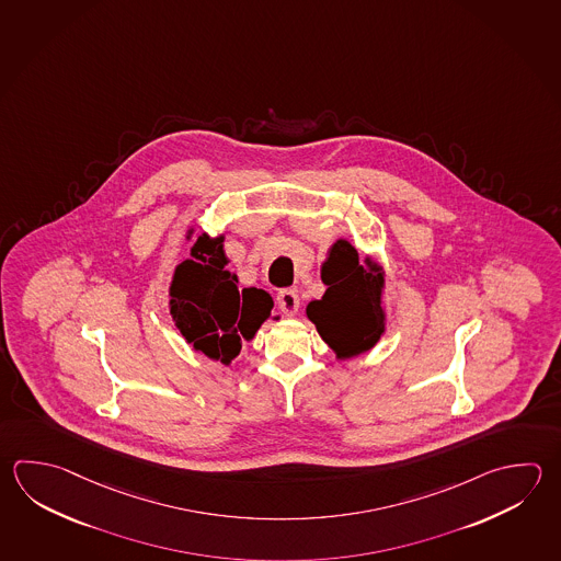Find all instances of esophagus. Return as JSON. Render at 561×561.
<instances>
[{
	"instance_id": "34e87169",
	"label": "esophagus",
	"mask_w": 561,
	"mask_h": 561,
	"mask_svg": "<svg viewBox=\"0 0 561 561\" xmlns=\"http://www.w3.org/2000/svg\"><path fill=\"white\" fill-rule=\"evenodd\" d=\"M277 307L279 311L287 316V318H294L297 311H299V296H297L294 289H282L277 294Z\"/></svg>"
}]
</instances>
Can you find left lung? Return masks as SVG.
<instances>
[{
	"instance_id": "left-lung-1",
	"label": "left lung",
	"mask_w": 561,
	"mask_h": 561,
	"mask_svg": "<svg viewBox=\"0 0 561 561\" xmlns=\"http://www.w3.org/2000/svg\"><path fill=\"white\" fill-rule=\"evenodd\" d=\"M325 296L307 306V318L339 359L370 350L385 331L381 270L359 264L357 250L339 240L321 270Z\"/></svg>"
}]
</instances>
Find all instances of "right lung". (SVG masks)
I'll return each instance as SVG.
<instances>
[{
    "mask_svg": "<svg viewBox=\"0 0 561 561\" xmlns=\"http://www.w3.org/2000/svg\"><path fill=\"white\" fill-rule=\"evenodd\" d=\"M192 257L174 272L170 313L194 350L228 365L242 350V337H254L270 318L274 301L264 289H240L238 277L226 270L222 238L201 236Z\"/></svg>",
    "mask_w": 561,
    "mask_h": 561,
    "instance_id": "obj_1",
    "label": "right lung"
}]
</instances>
